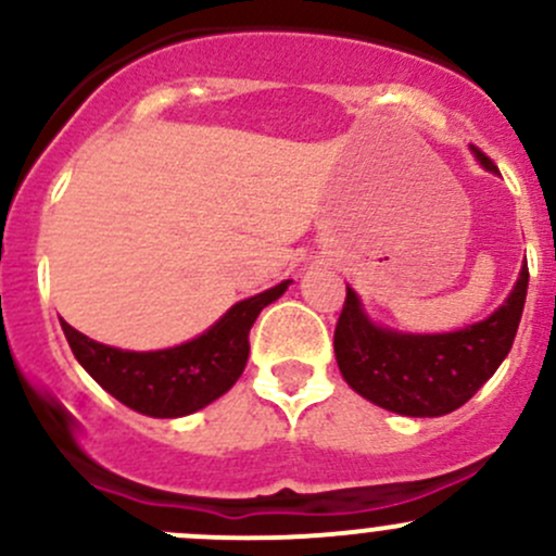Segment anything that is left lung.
Wrapping results in <instances>:
<instances>
[{
  "label": "left lung",
  "mask_w": 556,
  "mask_h": 556,
  "mask_svg": "<svg viewBox=\"0 0 556 556\" xmlns=\"http://www.w3.org/2000/svg\"><path fill=\"white\" fill-rule=\"evenodd\" d=\"M484 169L492 159L473 148ZM530 271L521 266L511 295L481 323L454 333H397L379 328L363 312L355 290L346 288L344 309L333 333L336 363L346 384L387 412L406 417H441L476 395L511 352Z\"/></svg>",
  "instance_id": "obj_1"
}]
</instances>
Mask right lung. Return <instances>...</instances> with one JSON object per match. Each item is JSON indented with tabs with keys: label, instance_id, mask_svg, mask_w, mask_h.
Returning <instances> with one entry per match:
<instances>
[{
	"label": "right lung",
	"instance_id": "add662e5",
	"mask_svg": "<svg viewBox=\"0 0 556 556\" xmlns=\"http://www.w3.org/2000/svg\"><path fill=\"white\" fill-rule=\"evenodd\" d=\"M288 282L239 301L199 339L172 350L126 352L99 344L61 319L77 363L123 406L159 419L185 417L226 395L242 377L250 355V328Z\"/></svg>",
	"mask_w": 556,
	"mask_h": 556
}]
</instances>
